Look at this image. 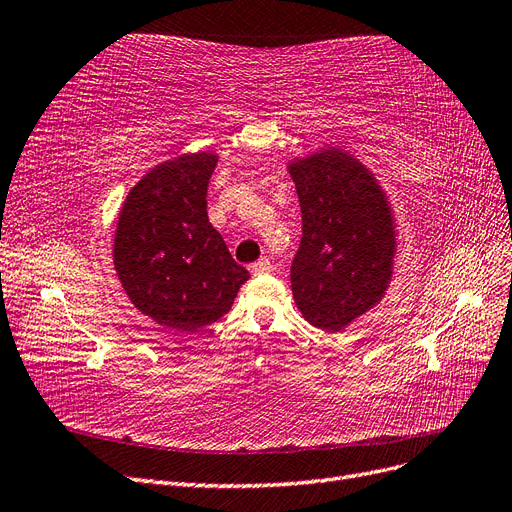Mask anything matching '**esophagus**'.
Segmentation results:
<instances>
[{"label":"esophagus","mask_w":512,"mask_h":512,"mask_svg":"<svg viewBox=\"0 0 512 512\" xmlns=\"http://www.w3.org/2000/svg\"><path fill=\"white\" fill-rule=\"evenodd\" d=\"M271 260L269 258H260L258 262H254V265H250V271L254 273V275H267V273H271Z\"/></svg>","instance_id":"esophagus-1"}]
</instances>
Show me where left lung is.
<instances>
[{
	"instance_id": "1",
	"label": "left lung",
	"mask_w": 512,
	"mask_h": 512,
	"mask_svg": "<svg viewBox=\"0 0 512 512\" xmlns=\"http://www.w3.org/2000/svg\"><path fill=\"white\" fill-rule=\"evenodd\" d=\"M303 237L290 267L294 303L322 331H342L389 288L395 224L386 194L350 153L329 147L288 166Z\"/></svg>"
}]
</instances>
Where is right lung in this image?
<instances>
[{"label":"right lung","mask_w":512,"mask_h":512,"mask_svg":"<svg viewBox=\"0 0 512 512\" xmlns=\"http://www.w3.org/2000/svg\"><path fill=\"white\" fill-rule=\"evenodd\" d=\"M209 151L181 153L138 181L119 211L113 262L138 312L173 331L220 320L247 273L207 218Z\"/></svg>","instance_id":"add662e5"}]
</instances>
